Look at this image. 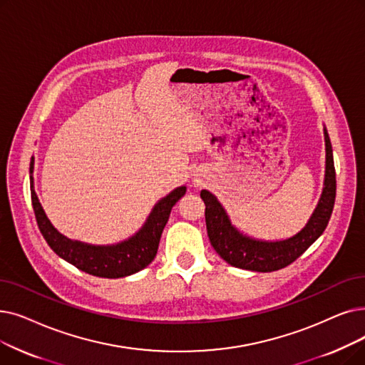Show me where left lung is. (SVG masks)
<instances>
[{"label": "left lung", "instance_id": "1", "mask_svg": "<svg viewBox=\"0 0 365 365\" xmlns=\"http://www.w3.org/2000/svg\"><path fill=\"white\" fill-rule=\"evenodd\" d=\"M324 133L327 148L324 191L318 202V207L314 209L307 225L288 240L259 242L240 234L231 225L224 207H222L216 197L202 189L200 195L205 204L207 234L213 249L219 253L222 259H225L228 264L237 268L270 273L292 264L319 239L328 225L332 209H334L337 187L331 141L327 130H324Z\"/></svg>", "mask_w": 365, "mask_h": 365}]
</instances>
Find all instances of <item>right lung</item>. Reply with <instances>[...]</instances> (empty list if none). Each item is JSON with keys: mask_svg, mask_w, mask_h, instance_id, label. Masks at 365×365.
Returning <instances> with one entry per match:
<instances>
[{"mask_svg": "<svg viewBox=\"0 0 365 365\" xmlns=\"http://www.w3.org/2000/svg\"><path fill=\"white\" fill-rule=\"evenodd\" d=\"M33 170L34 156L31 158L29 164L31 174H33ZM185 192L186 187L180 186L158 202L143 228L130 240L115 246H91L81 242H73L52 227L41 209V204L38 202L33 185V176H31V201H33L37 225L47 245L52 247L56 255L77 267L78 270L106 279H119L134 274L143 270L153 261L173 205L185 195Z\"/></svg>", "mask_w": 365, "mask_h": 365, "instance_id": "right-lung-1", "label": "right lung"}]
</instances>
